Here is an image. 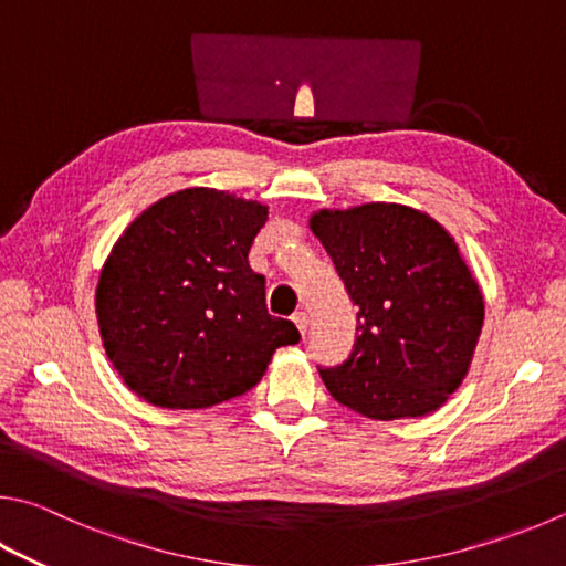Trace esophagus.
I'll use <instances>...</instances> for the list:
<instances>
[{
    "mask_svg": "<svg viewBox=\"0 0 566 566\" xmlns=\"http://www.w3.org/2000/svg\"><path fill=\"white\" fill-rule=\"evenodd\" d=\"M292 322L296 324V328H300L302 336H304V334H306V326H310V314H306L304 310L294 312V314H292Z\"/></svg>",
    "mask_w": 566,
    "mask_h": 566,
    "instance_id": "1",
    "label": "esophagus"
}]
</instances>
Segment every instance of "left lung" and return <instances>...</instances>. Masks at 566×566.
I'll return each instance as SVG.
<instances>
[{"label": "left lung", "mask_w": 566, "mask_h": 566, "mask_svg": "<svg viewBox=\"0 0 566 566\" xmlns=\"http://www.w3.org/2000/svg\"><path fill=\"white\" fill-rule=\"evenodd\" d=\"M312 230L358 306L352 354L318 366L328 394L374 420L433 413L465 378L485 318L455 240L394 202L322 210Z\"/></svg>", "instance_id": "8db88e82"}]
</instances>
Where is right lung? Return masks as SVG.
<instances>
[{"label":"right lung","mask_w":566,"mask_h":566,"mask_svg":"<svg viewBox=\"0 0 566 566\" xmlns=\"http://www.w3.org/2000/svg\"><path fill=\"white\" fill-rule=\"evenodd\" d=\"M266 208L212 188L150 205L101 270L96 314L111 364L143 400L210 408L260 384L280 346L300 342L266 312L250 248Z\"/></svg>","instance_id":"right-lung-1"}]
</instances>
